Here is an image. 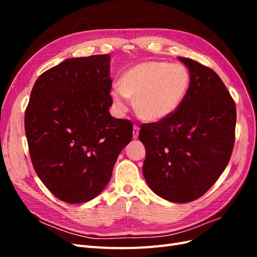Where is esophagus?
<instances>
[{"label":"esophagus","mask_w":257,"mask_h":257,"mask_svg":"<svg viewBox=\"0 0 257 257\" xmlns=\"http://www.w3.org/2000/svg\"><path fill=\"white\" fill-rule=\"evenodd\" d=\"M138 135H139V127L137 125H134V127H133V137L137 138Z\"/></svg>","instance_id":"34e87169"}]
</instances>
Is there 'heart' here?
Returning <instances> with one entry per match:
<instances>
[{"label": "heart", "instance_id": "b5f03b06", "mask_svg": "<svg viewBox=\"0 0 257 257\" xmlns=\"http://www.w3.org/2000/svg\"><path fill=\"white\" fill-rule=\"evenodd\" d=\"M191 75L181 63L146 61L128 68L110 91L115 114L127 110L128 97L134 98L136 112L146 121L158 122L172 115L189 91Z\"/></svg>", "mask_w": 257, "mask_h": 257}]
</instances>
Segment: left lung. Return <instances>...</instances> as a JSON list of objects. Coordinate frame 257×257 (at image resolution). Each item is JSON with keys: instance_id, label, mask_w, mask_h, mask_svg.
Masks as SVG:
<instances>
[{"instance_id": "8db88e82", "label": "left lung", "mask_w": 257, "mask_h": 257, "mask_svg": "<svg viewBox=\"0 0 257 257\" xmlns=\"http://www.w3.org/2000/svg\"><path fill=\"white\" fill-rule=\"evenodd\" d=\"M191 75L182 104L168 118L144 124V177L150 189L173 203L203 196L226 168L235 143L236 105L211 68L178 57Z\"/></svg>"}]
</instances>
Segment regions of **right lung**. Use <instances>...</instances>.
Returning <instances> with one entry per match:
<instances>
[{"instance_id": "right-lung-1", "label": "right lung", "mask_w": 257, "mask_h": 257, "mask_svg": "<svg viewBox=\"0 0 257 257\" xmlns=\"http://www.w3.org/2000/svg\"><path fill=\"white\" fill-rule=\"evenodd\" d=\"M110 56L66 59L43 73L31 92L25 128L37 176L59 199L81 204L109 182L133 124L115 119Z\"/></svg>"}]
</instances>
